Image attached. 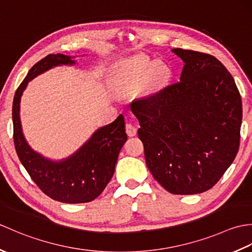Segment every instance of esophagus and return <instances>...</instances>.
<instances>
[{
    "label": "esophagus",
    "instance_id": "esophagus-1",
    "mask_svg": "<svg viewBox=\"0 0 252 252\" xmlns=\"http://www.w3.org/2000/svg\"><path fill=\"white\" fill-rule=\"evenodd\" d=\"M126 132L129 136H135L137 134V127L134 125H132V123H126Z\"/></svg>",
    "mask_w": 252,
    "mask_h": 252
}]
</instances>
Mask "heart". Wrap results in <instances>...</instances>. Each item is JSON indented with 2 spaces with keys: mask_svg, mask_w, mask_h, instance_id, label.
<instances>
[{
  "mask_svg": "<svg viewBox=\"0 0 252 252\" xmlns=\"http://www.w3.org/2000/svg\"><path fill=\"white\" fill-rule=\"evenodd\" d=\"M149 68H151V63L141 57L133 58V60L126 62V65L122 67L121 71L116 77V83L120 92L140 88ZM161 72L162 67L157 66L155 68V76H158Z\"/></svg>",
  "mask_w": 252,
  "mask_h": 252,
  "instance_id": "b5f03b06",
  "label": "heart"
}]
</instances>
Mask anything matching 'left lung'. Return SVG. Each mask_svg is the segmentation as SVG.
I'll use <instances>...</instances> for the list:
<instances>
[{
    "label": "left lung",
    "instance_id": "obj_1",
    "mask_svg": "<svg viewBox=\"0 0 252 252\" xmlns=\"http://www.w3.org/2000/svg\"><path fill=\"white\" fill-rule=\"evenodd\" d=\"M184 63L180 82L131 104L147 168L164 189H210L236 157L243 119L233 77L216 57L173 49Z\"/></svg>",
    "mask_w": 252,
    "mask_h": 252
}]
</instances>
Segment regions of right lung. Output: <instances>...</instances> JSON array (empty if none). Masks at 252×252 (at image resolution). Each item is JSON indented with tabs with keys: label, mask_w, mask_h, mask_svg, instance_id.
Wrapping results in <instances>:
<instances>
[{
	"label": "right lung",
	"mask_w": 252,
	"mask_h": 252,
	"mask_svg": "<svg viewBox=\"0 0 252 252\" xmlns=\"http://www.w3.org/2000/svg\"><path fill=\"white\" fill-rule=\"evenodd\" d=\"M73 58L50 54L30 69L14 96V143L20 162L45 195L61 202L82 203L98 197L115 173L118 156L127 138L125 118L120 115L110 125L99 127L71 156L56 161L30 147L19 114L21 96L31 80L53 67L74 65Z\"/></svg>",
	"instance_id": "right-lung-1"
}]
</instances>
